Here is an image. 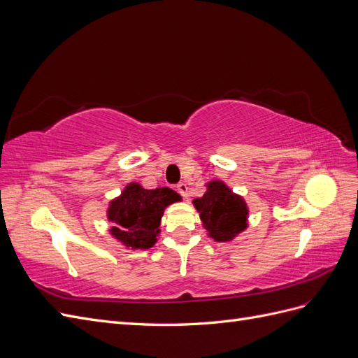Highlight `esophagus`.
Instances as JSON below:
<instances>
[{
	"label": "esophagus",
	"mask_w": 358,
	"mask_h": 358,
	"mask_svg": "<svg viewBox=\"0 0 358 358\" xmlns=\"http://www.w3.org/2000/svg\"><path fill=\"white\" fill-rule=\"evenodd\" d=\"M176 189H178V192L180 194V196H182L183 199H187V197H188V187H187V183H185V182H180V183H178Z\"/></svg>",
	"instance_id": "34e87169"
}]
</instances>
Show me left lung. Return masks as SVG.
I'll return each instance as SVG.
<instances>
[{
	"label": "left lung",
	"instance_id": "left-lung-1",
	"mask_svg": "<svg viewBox=\"0 0 358 358\" xmlns=\"http://www.w3.org/2000/svg\"><path fill=\"white\" fill-rule=\"evenodd\" d=\"M194 208L200 213L203 227L215 242H230L248 227V206L222 180H212Z\"/></svg>",
	"mask_w": 358,
	"mask_h": 358
}]
</instances>
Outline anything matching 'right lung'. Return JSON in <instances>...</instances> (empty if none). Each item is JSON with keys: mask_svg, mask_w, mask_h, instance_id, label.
I'll list each match as a JSON object with an SVG mask.
<instances>
[{"mask_svg": "<svg viewBox=\"0 0 358 358\" xmlns=\"http://www.w3.org/2000/svg\"><path fill=\"white\" fill-rule=\"evenodd\" d=\"M179 200V194L167 187L145 189L140 183H128L107 209V220L113 224L110 234L127 248H152L164 209Z\"/></svg>", "mask_w": 358, "mask_h": 358, "instance_id": "obj_1", "label": "right lung"}]
</instances>
